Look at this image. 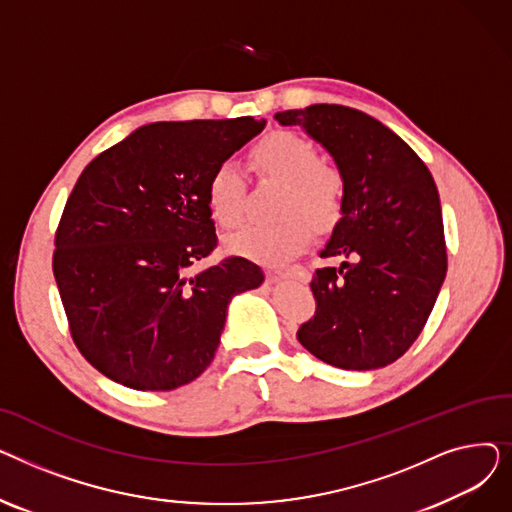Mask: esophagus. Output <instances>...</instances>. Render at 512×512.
Masks as SVG:
<instances>
[{"instance_id": "1", "label": "esophagus", "mask_w": 512, "mask_h": 512, "mask_svg": "<svg viewBox=\"0 0 512 512\" xmlns=\"http://www.w3.org/2000/svg\"><path fill=\"white\" fill-rule=\"evenodd\" d=\"M278 276L282 278H292V280H299V282H307L309 280V272L307 267L303 265H288V267H280V270H276Z\"/></svg>"}]
</instances>
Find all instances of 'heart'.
<instances>
[{"instance_id":"heart-1","label":"heart","mask_w":512,"mask_h":512,"mask_svg":"<svg viewBox=\"0 0 512 512\" xmlns=\"http://www.w3.org/2000/svg\"><path fill=\"white\" fill-rule=\"evenodd\" d=\"M249 164L261 176L286 180L278 211L282 218L255 222L226 238V251L259 263H280L303 251L313 238V223L324 226L336 218L342 201L340 172L321 161L317 145L297 132L276 130L249 151ZM247 180L236 166H215L207 178L205 199L213 220L234 228L245 215ZM306 213L303 214L302 211Z\"/></svg>"}]
</instances>
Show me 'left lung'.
Segmentation results:
<instances>
[{"instance_id":"8db88e82","label":"left lung","mask_w":512,"mask_h":512,"mask_svg":"<svg viewBox=\"0 0 512 512\" xmlns=\"http://www.w3.org/2000/svg\"><path fill=\"white\" fill-rule=\"evenodd\" d=\"M301 126L334 157L342 176V218L311 290L315 315L297 338L340 369L367 371L409 351L446 278V242L436 182L421 157L380 120L319 103L274 116Z\"/></svg>"}]
</instances>
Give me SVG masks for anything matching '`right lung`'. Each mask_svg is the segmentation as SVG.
<instances>
[{"mask_svg": "<svg viewBox=\"0 0 512 512\" xmlns=\"http://www.w3.org/2000/svg\"><path fill=\"white\" fill-rule=\"evenodd\" d=\"M265 126L232 120L153 122L99 153L76 180L56 230L53 276L76 348L126 388L174 390L213 361L234 294L261 267L226 257L205 199L211 170Z\"/></svg>", "mask_w": 512, "mask_h": 512, "instance_id": "obj_1", "label": "right lung"}]
</instances>
